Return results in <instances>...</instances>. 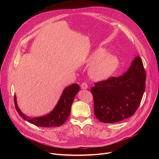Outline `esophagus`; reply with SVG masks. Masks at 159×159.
Segmentation results:
<instances>
[{
    "label": "esophagus",
    "mask_w": 159,
    "mask_h": 159,
    "mask_svg": "<svg viewBox=\"0 0 159 159\" xmlns=\"http://www.w3.org/2000/svg\"><path fill=\"white\" fill-rule=\"evenodd\" d=\"M81 88L82 89H88V85L86 82H83L82 84H81Z\"/></svg>",
    "instance_id": "obj_1"
}]
</instances>
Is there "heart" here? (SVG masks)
<instances>
[{
    "label": "heart",
    "mask_w": 159,
    "mask_h": 159,
    "mask_svg": "<svg viewBox=\"0 0 159 159\" xmlns=\"http://www.w3.org/2000/svg\"><path fill=\"white\" fill-rule=\"evenodd\" d=\"M102 48H98L90 53L85 60V63L90 65L88 74L90 79L98 82L107 80L117 70L120 61L114 55L106 53Z\"/></svg>",
    "instance_id": "b5f03b06"
}]
</instances>
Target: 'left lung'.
<instances>
[{
  "label": "left lung",
  "instance_id": "8db88e82",
  "mask_svg": "<svg viewBox=\"0 0 159 159\" xmlns=\"http://www.w3.org/2000/svg\"><path fill=\"white\" fill-rule=\"evenodd\" d=\"M146 74L139 56L118 77L96 83L91 88L95 116L102 123H114L134 115L145 89Z\"/></svg>",
  "mask_w": 159,
  "mask_h": 159
}]
</instances>
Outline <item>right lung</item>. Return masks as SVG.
Wrapping results in <instances>:
<instances>
[{"label":"right lung","instance_id":"right-lung-1","mask_svg":"<svg viewBox=\"0 0 159 159\" xmlns=\"http://www.w3.org/2000/svg\"><path fill=\"white\" fill-rule=\"evenodd\" d=\"M79 89L80 87L77 84H73L65 87L53 109L44 116L31 118L25 115L19 108L16 95L14 96L15 107L20 116L33 125L41 127L60 126L69 118L72 102Z\"/></svg>","mask_w":159,"mask_h":159}]
</instances>
